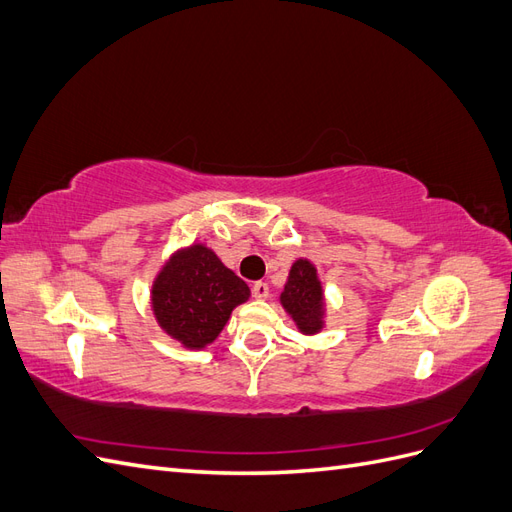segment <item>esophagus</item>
Instances as JSON below:
<instances>
[{"mask_svg": "<svg viewBox=\"0 0 512 512\" xmlns=\"http://www.w3.org/2000/svg\"><path fill=\"white\" fill-rule=\"evenodd\" d=\"M252 294H254V299H258V301L267 299L269 297V284L267 282H256L252 286Z\"/></svg>", "mask_w": 512, "mask_h": 512, "instance_id": "obj_1", "label": "esophagus"}]
</instances>
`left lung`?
<instances>
[{"label":"left lung","instance_id":"obj_1","mask_svg":"<svg viewBox=\"0 0 512 512\" xmlns=\"http://www.w3.org/2000/svg\"><path fill=\"white\" fill-rule=\"evenodd\" d=\"M282 305L303 333H316L322 327V288L316 267L309 260H297L290 269L282 292Z\"/></svg>","mask_w":512,"mask_h":512}]
</instances>
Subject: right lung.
Segmentation results:
<instances>
[{"label": "right lung", "instance_id": "1", "mask_svg": "<svg viewBox=\"0 0 512 512\" xmlns=\"http://www.w3.org/2000/svg\"><path fill=\"white\" fill-rule=\"evenodd\" d=\"M247 297V284L205 245H192L173 256L151 292L160 327L188 348L211 344L232 309Z\"/></svg>", "mask_w": 512, "mask_h": 512}]
</instances>
